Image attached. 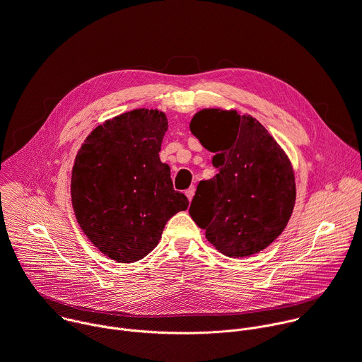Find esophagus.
Here are the masks:
<instances>
[{
	"label": "esophagus",
	"mask_w": 362,
	"mask_h": 362,
	"mask_svg": "<svg viewBox=\"0 0 362 362\" xmlns=\"http://www.w3.org/2000/svg\"><path fill=\"white\" fill-rule=\"evenodd\" d=\"M194 194H195V187H189L187 191H185V195L187 198L191 201L194 198Z\"/></svg>",
	"instance_id": "1"
}]
</instances>
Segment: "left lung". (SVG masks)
Masks as SVG:
<instances>
[{"mask_svg":"<svg viewBox=\"0 0 362 362\" xmlns=\"http://www.w3.org/2000/svg\"><path fill=\"white\" fill-rule=\"evenodd\" d=\"M192 134L214 153L218 174L201 181L189 206L206 239L229 257L255 255L286 228L296 201L291 164L267 130L236 110L204 109Z\"/></svg>","mask_w":362,"mask_h":362,"instance_id":"8db88e82","label":"left lung"}]
</instances>
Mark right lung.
<instances>
[{
    "instance_id": "right-lung-1",
    "label": "right lung",
    "mask_w": 362,
    "mask_h": 362,
    "mask_svg": "<svg viewBox=\"0 0 362 362\" xmlns=\"http://www.w3.org/2000/svg\"><path fill=\"white\" fill-rule=\"evenodd\" d=\"M163 112L136 109L98 126L72 170V205L85 235L106 256L133 263L160 242L167 221L188 208L160 160Z\"/></svg>"
}]
</instances>
